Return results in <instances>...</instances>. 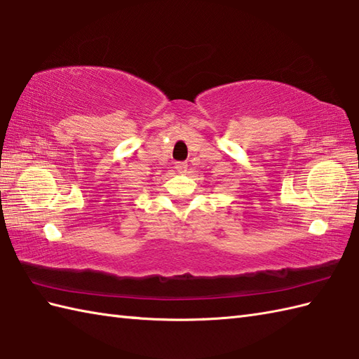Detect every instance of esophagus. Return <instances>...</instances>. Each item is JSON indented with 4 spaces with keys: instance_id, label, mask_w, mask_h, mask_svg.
Wrapping results in <instances>:
<instances>
[{
    "instance_id": "1",
    "label": "esophagus",
    "mask_w": 359,
    "mask_h": 359,
    "mask_svg": "<svg viewBox=\"0 0 359 359\" xmlns=\"http://www.w3.org/2000/svg\"><path fill=\"white\" fill-rule=\"evenodd\" d=\"M175 170H177L179 172H187L188 171V163L187 162H179V163H175Z\"/></svg>"
}]
</instances>
